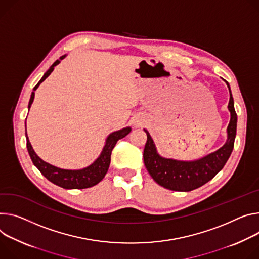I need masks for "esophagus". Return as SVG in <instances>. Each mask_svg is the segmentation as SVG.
<instances>
[{
	"label": "esophagus",
	"instance_id": "esophagus-1",
	"mask_svg": "<svg viewBox=\"0 0 259 259\" xmlns=\"http://www.w3.org/2000/svg\"><path fill=\"white\" fill-rule=\"evenodd\" d=\"M142 124H143V120H136V122H135L136 126H140Z\"/></svg>",
	"mask_w": 259,
	"mask_h": 259
}]
</instances>
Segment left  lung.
Returning <instances> with one entry per match:
<instances>
[{"mask_svg": "<svg viewBox=\"0 0 259 259\" xmlns=\"http://www.w3.org/2000/svg\"><path fill=\"white\" fill-rule=\"evenodd\" d=\"M224 81L228 87L230 95L228 102L230 121L226 130V142L217 151L192 161L162 157L157 151L151 134L147 129H144L148 136L144 150V162L150 176L160 186L172 191H191L210 181L225 165L233 150L238 116L234 110L229 83L226 80Z\"/></svg>", "mask_w": 259, "mask_h": 259, "instance_id": "8db88e82", "label": "left lung"}]
</instances>
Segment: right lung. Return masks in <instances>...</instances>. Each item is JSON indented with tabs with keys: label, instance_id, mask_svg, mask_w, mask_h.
Instances as JSON below:
<instances>
[{
	"label": "right lung",
	"instance_id": "add662e5",
	"mask_svg": "<svg viewBox=\"0 0 259 259\" xmlns=\"http://www.w3.org/2000/svg\"><path fill=\"white\" fill-rule=\"evenodd\" d=\"M67 55H64L60 58V60H57L51 67L44 73L42 78L39 80V82L35 85L33 89V92L31 94V98L29 102L28 108L30 109L32 106V103L35 98V91L38 89V87L43 82L46 78L50 76V74L54 71L55 67L61 63L63 59L66 58ZM27 127V125H26ZM27 131V128H26ZM131 131V127H125L121 130H117L114 132H111L105 139V145L99 155V157L94 161L89 166L80 168V169H64L57 167L52 164L43 161L34 151L28 134L26 132V138H27V149L29 152V155L34 163V165L39 169V171L48 179L50 182L54 183L55 185L64 188V189H84V188H90L97 185L102 179L105 177L109 164H110V155L111 151L114 148L116 142L119 139L125 137L128 135Z\"/></svg>",
	"mask_w": 259,
	"mask_h": 259
}]
</instances>
